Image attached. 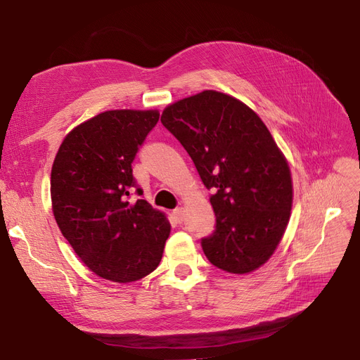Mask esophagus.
I'll list each match as a JSON object with an SVG mask.
<instances>
[{
  "label": "esophagus",
  "instance_id": "1",
  "mask_svg": "<svg viewBox=\"0 0 360 360\" xmlns=\"http://www.w3.org/2000/svg\"><path fill=\"white\" fill-rule=\"evenodd\" d=\"M172 214H174V217H176V221H177L179 224L183 222V219H184V212H183V209H176V210L172 212Z\"/></svg>",
  "mask_w": 360,
  "mask_h": 360
}]
</instances>
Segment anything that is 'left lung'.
Instances as JSON below:
<instances>
[{
	"label": "left lung",
	"instance_id": "1",
	"mask_svg": "<svg viewBox=\"0 0 360 360\" xmlns=\"http://www.w3.org/2000/svg\"><path fill=\"white\" fill-rule=\"evenodd\" d=\"M162 124L195 163L207 189L214 231L205 257L230 274H249L275 252L290 221L287 159L261 118L234 97L205 90L165 108Z\"/></svg>",
	"mask_w": 360,
	"mask_h": 360
}]
</instances>
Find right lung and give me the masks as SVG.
I'll list each match as a JSON object with an SVG mask.
<instances>
[{
  "instance_id": "add662e5",
  "label": "right lung",
  "mask_w": 360,
  "mask_h": 360,
  "mask_svg": "<svg viewBox=\"0 0 360 360\" xmlns=\"http://www.w3.org/2000/svg\"><path fill=\"white\" fill-rule=\"evenodd\" d=\"M158 111L115 110L76 126L64 138L51 172L52 212L64 238L97 276L120 284L153 271L171 231L167 216L146 200L132 162Z\"/></svg>"
}]
</instances>
